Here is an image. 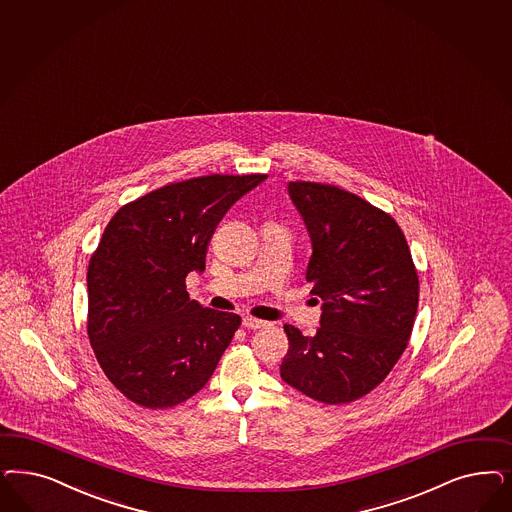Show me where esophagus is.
I'll return each instance as SVG.
<instances>
[{"mask_svg": "<svg viewBox=\"0 0 512 512\" xmlns=\"http://www.w3.org/2000/svg\"><path fill=\"white\" fill-rule=\"evenodd\" d=\"M243 326L248 328V330H260V328L267 326V322L265 320H258V318H252V316H245L243 318Z\"/></svg>", "mask_w": 512, "mask_h": 512, "instance_id": "esophagus-1", "label": "esophagus"}]
</instances>
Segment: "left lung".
I'll return each instance as SVG.
<instances>
[{
    "label": "left lung",
    "mask_w": 512,
    "mask_h": 512,
    "mask_svg": "<svg viewBox=\"0 0 512 512\" xmlns=\"http://www.w3.org/2000/svg\"><path fill=\"white\" fill-rule=\"evenodd\" d=\"M288 194L311 235L307 267L322 316L309 337L286 324V384L326 405L377 388L405 352L418 309V275L396 220L331 184L296 181Z\"/></svg>",
    "instance_id": "8db88e82"
}]
</instances>
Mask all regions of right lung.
<instances>
[{
	"instance_id": "add662e5",
	"label": "right lung",
	"mask_w": 512,
	"mask_h": 512,
	"mask_svg": "<svg viewBox=\"0 0 512 512\" xmlns=\"http://www.w3.org/2000/svg\"><path fill=\"white\" fill-rule=\"evenodd\" d=\"M267 175H205L120 207L88 264V339L116 390L145 409L175 407L215 373L241 316L201 307L186 275L205 269L231 205Z\"/></svg>"
}]
</instances>
